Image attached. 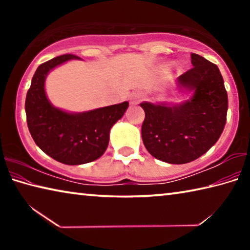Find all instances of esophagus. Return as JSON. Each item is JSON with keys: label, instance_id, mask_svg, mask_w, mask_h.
Wrapping results in <instances>:
<instances>
[{"label": "esophagus", "instance_id": "34e87169", "mask_svg": "<svg viewBox=\"0 0 250 250\" xmlns=\"http://www.w3.org/2000/svg\"><path fill=\"white\" fill-rule=\"evenodd\" d=\"M140 95H133V96H131V98H130V100H131V103L132 104H138L139 103V100H140Z\"/></svg>", "mask_w": 250, "mask_h": 250}]
</instances>
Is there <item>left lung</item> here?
<instances>
[{"instance_id":"1","label":"left lung","mask_w":250,"mask_h":250,"mask_svg":"<svg viewBox=\"0 0 250 250\" xmlns=\"http://www.w3.org/2000/svg\"><path fill=\"white\" fill-rule=\"evenodd\" d=\"M193 67L177 78L193 96L180 104H140L146 112L143 145L155 159L184 164L206 153L226 124L228 98L218 67L192 54Z\"/></svg>"}]
</instances>
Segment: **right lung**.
I'll return each instance as SVG.
<instances>
[{"label": "right lung", "instance_id": "right-lung-1", "mask_svg": "<svg viewBox=\"0 0 250 250\" xmlns=\"http://www.w3.org/2000/svg\"><path fill=\"white\" fill-rule=\"evenodd\" d=\"M77 58L66 54L40 65L25 100L27 126L33 140L50 158L68 166L100 158L108 146L110 129L129 105L125 101L83 113H68L53 107L45 94L46 76L57 65Z\"/></svg>", "mask_w": 250, "mask_h": 250}]
</instances>
